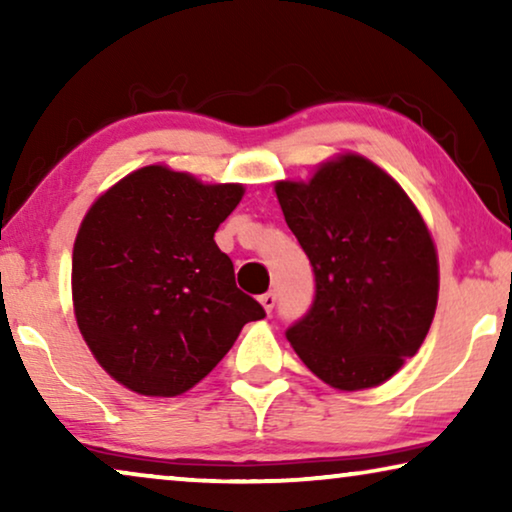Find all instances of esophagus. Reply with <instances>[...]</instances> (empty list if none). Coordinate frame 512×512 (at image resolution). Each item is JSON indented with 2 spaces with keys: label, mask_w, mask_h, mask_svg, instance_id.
I'll list each match as a JSON object with an SVG mask.
<instances>
[{
  "label": "esophagus",
  "mask_w": 512,
  "mask_h": 512,
  "mask_svg": "<svg viewBox=\"0 0 512 512\" xmlns=\"http://www.w3.org/2000/svg\"><path fill=\"white\" fill-rule=\"evenodd\" d=\"M275 303H277V296L272 291H268V293H263L261 296V305H263V310L265 312H272V307H275Z\"/></svg>",
  "instance_id": "obj_1"
}]
</instances>
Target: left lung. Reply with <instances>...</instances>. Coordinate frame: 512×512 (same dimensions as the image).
<instances>
[{
    "label": "left lung",
    "mask_w": 512,
    "mask_h": 512,
    "mask_svg": "<svg viewBox=\"0 0 512 512\" xmlns=\"http://www.w3.org/2000/svg\"><path fill=\"white\" fill-rule=\"evenodd\" d=\"M317 296L286 331L300 361L338 391L380 387L415 356L438 305V251L401 184L366 156L335 153L307 181H275Z\"/></svg>",
    "instance_id": "obj_1"
}]
</instances>
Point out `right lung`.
I'll use <instances>...</instances> for the list:
<instances>
[{"label":"right lung","mask_w":512,"mask_h":512,"mask_svg":"<svg viewBox=\"0 0 512 512\" xmlns=\"http://www.w3.org/2000/svg\"><path fill=\"white\" fill-rule=\"evenodd\" d=\"M242 195V184L146 165L83 216L72 251L76 326L125 389L181 396L212 373L247 321L265 317L214 242Z\"/></svg>","instance_id":"right-lung-1"}]
</instances>
